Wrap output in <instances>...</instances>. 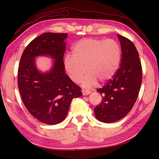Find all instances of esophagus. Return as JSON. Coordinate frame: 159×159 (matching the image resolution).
<instances>
[{"label": "esophagus", "mask_w": 159, "mask_h": 159, "mask_svg": "<svg viewBox=\"0 0 159 159\" xmlns=\"http://www.w3.org/2000/svg\"><path fill=\"white\" fill-rule=\"evenodd\" d=\"M82 93H83V96H86V95H89V94H90L91 92H90V91L86 90V89H83L82 90Z\"/></svg>", "instance_id": "1"}]
</instances>
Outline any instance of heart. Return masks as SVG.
Instances as JSON below:
<instances>
[{
    "mask_svg": "<svg viewBox=\"0 0 159 159\" xmlns=\"http://www.w3.org/2000/svg\"><path fill=\"white\" fill-rule=\"evenodd\" d=\"M119 43L113 39L85 38L72 47V55H67L63 61L64 68L70 79L78 83L82 80L85 87H92L98 80L105 82L116 73L120 62Z\"/></svg>",
    "mask_w": 159,
    "mask_h": 159,
    "instance_id": "obj_1",
    "label": "heart"
}]
</instances>
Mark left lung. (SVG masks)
Returning <instances> with one entry per match:
<instances>
[{"instance_id": "1", "label": "left lung", "mask_w": 159, "mask_h": 159, "mask_svg": "<svg viewBox=\"0 0 159 159\" xmlns=\"http://www.w3.org/2000/svg\"><path fill=\"white\" fill-rule=\"evenodd\" d=\"M121 48L120 68L112 79L97 90L102 95V102L94 109L98 120L111 123L129 113L135 103L142 82V67L134 43L117 35Z\"/></svg>"}]
</instances>
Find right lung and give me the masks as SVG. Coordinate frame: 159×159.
Instances as JSON below:
<instances>
[{"mask_svg": "<svg viewBox=\"0 0 159 159\" xmlns=\"http://www.w3.org/2000/svg\"><path fill=\"white\" fill-rule=\"evenodd\" d=\"M67 33H45L29 43L22 55L18 71V85L26 109L42 123L54 125L65 119L71 102L82 96L65 72L63 55ZM49 56L54 59L48 73H40L34 59Z\"/></svg>", "mask_w": 159, "mask_h": 159, "instance_id": "add662e5", "label": "right lung"}]
</instances>
